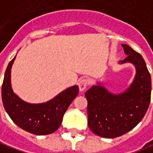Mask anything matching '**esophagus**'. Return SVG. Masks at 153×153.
Segmentation results:
<instances>
[{
	"instance_id": "34e87169",
	"label": "esophagus",
	"mask_w": 153,
	"mask_h": 153,
	"mask_svg": "<svg viewBox=\"0 0 153 153\" xmlns=\"http://www.w3.org/2000/svg\"><path fill=\"white\" fill-rule=\"evenodd\" d=\"M87 85H88V80L86 79H81L79 81V91H84L86 89Z\"/></svg>"
}]
</instances>
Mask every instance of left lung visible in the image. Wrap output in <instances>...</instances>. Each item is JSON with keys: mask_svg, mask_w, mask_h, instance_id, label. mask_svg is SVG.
Instances as JSON below:
<instances>
[{"mask_svg": "<svg viewBox=\"0 0 153 153\" xmlns=\"http://www.w3.org/2000/svg\"><path fill=\"white\" fill-rule=\"evenodd\" d=\"M127 57L118 63H131L135 76L130 85L121 93H112L97 82L85 92L88 126L92 133L103 138L123 135L136 127L149 107L152 91L151 75L140 54L130 46L122 44Z\"/></svg>", "mask_w": 153, "mask_h": 153, "instance_id": "1", "label": "left lung"}]
</instances>
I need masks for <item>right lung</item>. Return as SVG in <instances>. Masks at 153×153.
I'll return each mask as SVG.
<instances>
[{"mask_svg":"<svg viewBox=\"0 0 153 153\" xmlns=\"http://www.w3.org/2000/svg\"><path fill=\"white\" fill-rule=\"evenodd\" d=\"M15 58L7 68L1 87L2 103L7 113L16 125L30 134L46 135L56 132L62 124L66 110L78 95L79 86L75 85L68 87L45 103H27L12 88L11 69Z\"/></svg>","mask_w":153,"mask_h":153,"instance_id":"add662e5","label":"right lung"}]
</instances>
